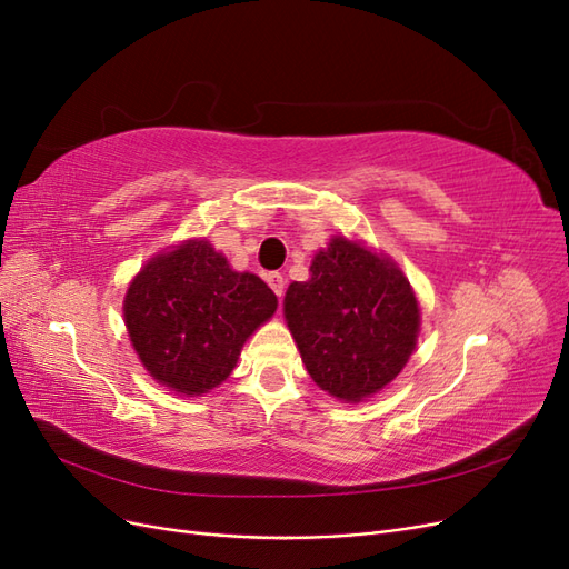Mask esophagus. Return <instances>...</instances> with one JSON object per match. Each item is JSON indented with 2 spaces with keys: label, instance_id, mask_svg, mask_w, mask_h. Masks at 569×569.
<instances>
[{
  "label": "esophagus",
  "instance_id": "1",
  "mask_svg": "<svg viewBox=\"0 0 569 569\" xmlns=\"http://www.w3.org/2000/svg\"><path fill=\"white\" fill-rule=\"evenodd\" d=\"M266 280H268V284H270L274 295H278V297L284 295V274L282 272H268Z\"/></svg>",
  "mask_w": 569,
  "mask_h": 569
}]
</instances>
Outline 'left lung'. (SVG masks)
<instances>
[{
	"instance_id": "1",
	"label": "left lung",
	"mask_w": 569,
	"mask_h": 569,
	"mask_svg": "<svg viewBox=\"0 0 569 569\" xmlns=\"http://www.w3.org/2000/svg\"><path fill=\"white\" fill-rule=\"evenodd\" d=\"M284 318L313 382L358 403L403 370L420 332V306L391 258L347 237H332L291 282Z\"/></svg>"
}]
</instances>
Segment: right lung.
<instances>
[{"mask_svg": "<svg viewBox=\"0 0 569 569\" xmlns=\"http://www.w3.org/2000/svg\"><path fill=\"white\" fill-rule=\"evenodd\" d=\"M278 308L272 289L237 272L206 239L153 256L123 301L132 347L159 385L201 396L226 382L244 341Z\"/></svg>", "mask_w": 569, "mask_h": 569, "instance_id": "right-lung-1", "label": "right lung"}]
</instances>
